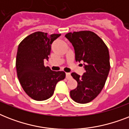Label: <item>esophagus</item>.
<instances>
[{
	"instance_id": "esophagus-1",
	"label": "esophagus",
	"mask_w": 129,
	"mask_h": 129,
	"mask_svg": "<svg viewBox=\"0 0 129 129\" xmlns=\"http://www.w3.org/2000/svg\"><path fill=\"white\" fill-rule=\"evenodd\" d=\"M66 78L68 79V80H69V79H70L71 78H72L70 73H66Z\"/></svg>"
}]
</instances>
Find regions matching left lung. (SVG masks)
Segmentation results:
<instances>
[{
    "mask_svg": "<svg viewBox=\"0 0 129 129\" xmlns=\"http://www.w3.org/2000/svg\"><path fill=\"white\" fill-rule=\"evenodd\" d=\"M72 44L76 61L84 62L82 76L72 73L78 82L76 89L70 91L75 102L86 104L93 100L102 91L110 71V57L104 41L90 31L68 33L65 35Z\"/></svg>",
    "mask_w": 129,
    "mask_h": 129,
    "instance_id": "8db88e82",
    "label": "left lung"
}]
</instances>
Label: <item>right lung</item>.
Masks as SVG:
<instances>
[{"label": "right lung", "instance_id": "1", "mask_svg": "<svg viewBox=\"0 0 129 129\" xmlns=\"http://www.w3.org/2000/svg\"><path fill=\"white\" fill-rule=\"evenodd\" d=\"M60 35L37 31L19 45L17 76L24 91L33 100L42 101L51 97L57 83L66 78L64 72H55L44 66V60H48L50 55L51 44Z\"/></svg>", "mask_w": 129, "mask_h": 129}]
</instances>
